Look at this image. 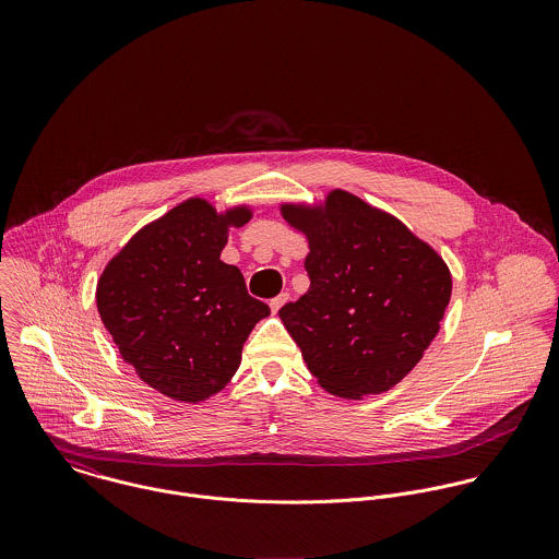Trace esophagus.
<instances>
[{"label": "esophagus", "instance_id": "obj_1", "mask_svg": "<svg viewBox=\"0 0 559 559\" xmlns=\"http://www.w3.org/2000/svg\"><path fill=\"white\" fill-rule=\"evenodd\" d=\"M288 299H290V295L288 293H282V295H277L275 299H271V310L277 314L286 304H288Z\"/></svg>", "mask_w": 559, "mask_h": 559}]
</instances>
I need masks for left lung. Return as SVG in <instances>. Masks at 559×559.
Listing matches in <instances>:
<instances>
[{"label":"left lung","instance_id":"left-lung-1","mask_svg":"<svg viewBox=\"0 0 559 559\" xmlns=\"http://www.w3.org/2000/svg\"><path fill=\"white\" fill-rule=\"evenodd\" d=\"M282 215L310 242V290L280 310L308 370L340 399L388 392L439 333L448 264L396 217L342 189L324 206L284 204Z\"/></svg>","mask_w":559,"mask_h":559}]
</instances>
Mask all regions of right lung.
Here are the masks:
<instances>
[{
	"label": "right lung",
	"mask_w": 559,
	"mask_h": 559,
	"mask_svg": "<svg viewBox=\"0 0 559 559\" xmlns=\"http://www.w3.org/2000/svg\"><path fill=\"white\" fill-rule=\"evenodd\" d=\"M249 219L247 206L219 215L191 198L142 228L98 280L96 308L122 359L167 399L200 402L224 390L253 324L271 314L219 258L228 228Z\"/></svg>",
	"instance_id": "add662e5"
}]
</instances>
